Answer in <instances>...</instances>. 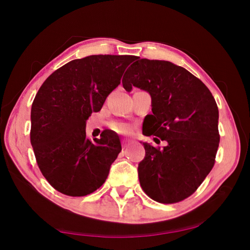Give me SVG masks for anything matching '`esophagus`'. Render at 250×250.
<instances>
[{"instance_id":"esophagus-1","label":"esophagus","mask_w":250,"mask_h":250,"mask_svg":"<svg viewBox=\"0 0 250 250\" xmlns=\"http://www.w3.org/2000/svg\"><path fill=\"white\" fill-rule=\"evenodd\" d=\"M121 143H122V147H124V149H126V147H128V146H129V141L126 140V139H124V140L121 141Z\"/></svg>"}]
</instances>
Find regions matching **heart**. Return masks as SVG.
I'll list each match as a JSON object with an SVG mask.
<instances>
[{
    "mask_svg": "<svg viewBox=\"0 0 250 250\" xmlns=\"http://www.w3.org/2000/svg\"><path fill=\"white\" fill-rule=\"evenodd\" d=\"M115 130H117L118 132H121V133H125V132H129V126L126 125L124 124H118L115 125Z\"/></svg>",
    "mask_w": 250,
    "mask_h": 250,
    "instance_id": "1",
    "label": "heart"
}]
</instances>
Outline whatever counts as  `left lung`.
I'll return each instance as SVG.
<instances>
[{
	"label": "left lung",
	"mask_w": 250,
	"mask_h": 250,
	"mask_svg": "<svg viewBox=\"0 0 250 250\" xmlns=\"http://www.w3.org/2000/svg\"><path fill=\"white\" fill-rule=\"evenodd\" d=\"M122 84L150 94L152 115L142 133L155 135L163 149L143 142L146 156L138 167L147 196L163 204L185 200L196 191L214 167L218 133V108L204 83L188 70L167 61L135 58ZM154 138V141L160 140Z\"/></svg>",
	"instance_id": "left-lung-1"
}]
</instances>
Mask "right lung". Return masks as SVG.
<instances>
[{"mask_svg":"<svg viewBox=\"0 0 250 250\" xmlns=\"http://www.w3.org/2000/svg\"><path fill=\"white\" fill-rule=\"evenodd\" d=\"M137 56L91 55L55 70L42 84L31 110V143L39 167L55 189L84 196L104 183L121 151L118 134L104 131L90 141L86 121Z\"/></svg>","mask_w":250,"mask_h":250,"instance_id":"1","label":"right lung"}]
</instances>
